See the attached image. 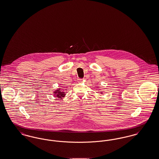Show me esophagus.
<instances>
[{"label":"esophagus","mask_w":159,"mask_h":159,"mask_svg":"<svg viewBox=\"0 0 159 159\" xmlns=\"http://www.w3.org/2000/svg\"><path fill=\"white\" fill-rule=\"evenodd\" d=\"M77 80H78L79 82H82L83 81V79H78Z\"/></svg>","instance_id":"obj_1"}]
</instances>
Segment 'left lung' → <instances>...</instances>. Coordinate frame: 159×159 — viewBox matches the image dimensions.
<instances>
[{
	"label": "left lung",
	"instance_id": "obj_1",
	"mask_svg": "<svg viewBox=\"0 0 159 159\" xmlns=\"http://www.w3.org/2000/svg\"><path fill=\"white\" fill-rule=\"evenodd\" d=\"M101 93H102V92H101Z\"/></svg>",
	"mask_w": 159,
	"mask_h": 159
}]
</instances>
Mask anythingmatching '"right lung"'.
<instances>
[{
	"label": "right lung",
	"mask_w": 159,
	"mask_h": 159,
	"mask_svg": "<svg viewBox=\"0 0 159 159\" xmlns=\"http://www.w3.org/2000/svg\"><path fill=\"white\" fill-rule=\"evenodd\" d=\"M64 90H66V89H64ZM53 93H54V95H56V97L62 99L65 97L66 92H65L64 91H62V90H61V88H59L57 91H55L53 92Z\"/></svg>",
	"instance_id": "1"
}]
</instances>
